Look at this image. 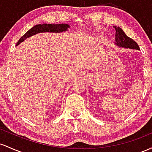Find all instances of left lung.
<instances>
[{
  "label": "left lung",
  "instance_id": "1",
  "mask_svg": "<svg viewBox=\"0 0 152 152\" xmlns=\"http://www.w3.org/2000/svg\"><path fill=\"white\" fill-rule=\"evenodd\" d=\"M113 27L115 29V45L116 46L119 47V48H126V49L129 48V49L139 50L140 48L137 43L126 35V33L123 31V30L120 26H113Z\"/></svg>",
  "mask_w": 152,
  "mask_h": 152
}]
</instances>
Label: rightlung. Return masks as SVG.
I'll list each match as a JSON object with an SVG mask.
<instances>
[{"mask_svg":"<svg viewBox=\"0 0 152 152\" xmlns=\"http://www.w3.org/2000/svg\"><path fill=\"white\" fill-rule=\"evenodd\" d=\"M70 28V25L67 24H37L33 26L29 31H26L24 36L21 37L16 43V46L19 45L20 43L24 42L26 38L34 35V34H39L42 32H55L60 33L62 31H68Z\"/></svg>","mask_w":152,"mask_h":152,"instance_id":"obj_1","label":"right lung"}]
</instances>
